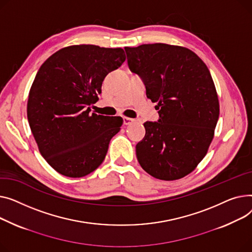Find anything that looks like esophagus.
I'll return each mask as SVG.
<instances>
[{
  "label": "esophagus",
  "instance_id": "34e87169",
  "mask_svg": "<svg viewBox=\"0 0 252 252\" xmlns=\"http://www.w3.org/2000/svg\"><path fill=\"white\" fill-rule=\"evenodd\" d=\"M123 122H124V125H131L133 122H134V119H131V118H128V117H124Z\"/></svg>",
  "mask_w": 252,
  "mask_h": 252
}]
</instances>
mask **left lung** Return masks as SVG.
<instances>
[{
  "instance_id": "obj_1",
  "label": "left lung",
  "mask_w": 252,
  "mask_h": 252,
  "mask_svg": "<svg viewBox=\"0 0 252 252\" xmlns=\"http://www.w3.org/2000/svg\"><path fill=\"white\" fill-rule=\"evenodd\" d=\"M131 72L158 102V122H145L136 144L141 168L159 180L183 178L208 153L220 115L209 68L189 49L167 43L125 48Z\"/></svg>"
}]
</instances>
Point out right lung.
<instances>
[{
	"label": "right lung",
	"mask_w": 252,
	"mask_h": 252,
	"mask_svg": "<svg viewBox=\"0 0 252 252\" xmlns=\"http://www.w3.org/2000/svg\"><path fill=\"white\" fill-rule=\"evenodd\" d=\"M126 56L121 48L79 44L59 50L36 73L27 102V119L39 153L58 173L80 178L106 158L121 117L91 114L108 73Z\"/></svg>",
	"instance_id": "add662e5"
}]
</instances>
